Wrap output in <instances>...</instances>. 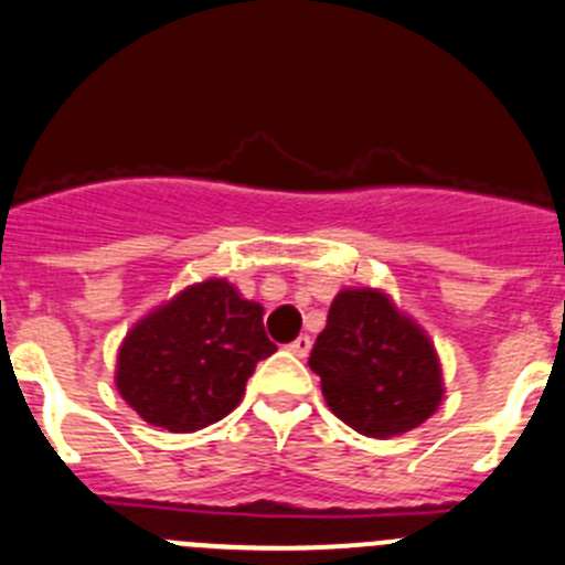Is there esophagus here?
Here are the masks:
<instances>
[{
    "mask_svg": "<svg viewBox=\"0 0 565 565\" xmlns=\"http://www.w3.org/2000/svg\"><path fill=\"white\" fill-rule=\"evenodd\" d=\"M289 350H292L295 355H298V359H306V355H309V350H311V337H298L295 339V342H289Z\"/></svg>",
    "mask_w": 565,
    "mask_h": 565,
    "instance_id": "34e87169",
    "label": "esophagus"
}]
</instances>
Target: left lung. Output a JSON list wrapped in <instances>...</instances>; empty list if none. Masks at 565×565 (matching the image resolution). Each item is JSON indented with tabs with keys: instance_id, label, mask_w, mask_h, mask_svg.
<instances>
[{
	"instance_id": "left-lung-1",
	"label": "left lung",
	"mask_w": 565,
	"mask_h": 565,
	"mask_svg": "<svg viewBox=\"0 0 565 565\" xmlns=\"http://www.w3.org/2000/svg\"><path fill=\"white\" fill-rule=\"evenodd\" d=\"M328 408L372 439L419 428L436 414L445 383L428 333L377 289H342L311 348Z\"/></svg>"
}]
</instances>
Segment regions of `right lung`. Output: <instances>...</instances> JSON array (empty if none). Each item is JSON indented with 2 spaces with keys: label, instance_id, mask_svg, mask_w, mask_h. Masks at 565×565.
I'll list each match as a JSON object with an SVG mask.
<instances>
[{
  "label": "right lung",
  "instance_id": "right-lung-1",
  "mask_svg": "<svg viewBox=\"0 0 565 565\" xmlns=\"http://www.w3.org/2000/svg\"><path fill=\"white\" fill-rule=\"evenodd\" d=\"M262 309L223 278L193 284L137 322L115 386L154 428L193 434L239 405L256 364L276 353Z\"/></svg>",
  "mask_w": 565,
  "mask_h": 565
}]
</instances>
